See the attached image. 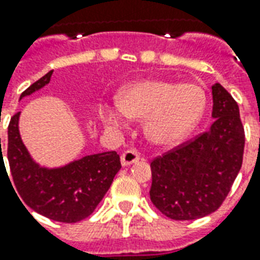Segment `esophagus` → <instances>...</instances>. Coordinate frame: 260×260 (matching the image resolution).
I'll return each instance as SVG.
<instances>
[{
	"mask_svg": "<svg viewBox=\"0 0 260 260\" xmlns=\"http://www.w3.org/2000/svg\"><path fill=\"white\" fill-rule=\"evenodd\" d=\"M140 159V155L138 151L135 150H126L124 151L122 154H121V164L124 165V167H128L131 164H135Z\"/></svg>",
	"mask_w": 260,
	"mask_h": 260,
	"instance_id": "34e87169",
	"label": "esophagus"
}]
</instances>
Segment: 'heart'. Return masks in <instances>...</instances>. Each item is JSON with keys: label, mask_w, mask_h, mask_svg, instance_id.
I'll list each match as a JSON object with an SVG mask.
<instances>
[{"label": "heart", "mask_w": 260, "mask_h": 260, "mask_svg": "<svg viewBox=\"0 0 260 260\" xmlns=\"http://www.w3.org/2000/svg\"><path fill=\"white\" fill-rule=\"evenodd\" d=\"M118 107H107L103 120L122 126L125 117L145 120L143 134L155 146H171L183 140L199 125L207 98L203 88L165 80H143L126 86L117 96Z\"/></svg>", "instance_id": "b5f03b06"}]
</instances>
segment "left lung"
<instances>
[{
	"instance_id": "1",
	"label": "left lung",
	"mask_w": 260,
	"mask_h": 260,
	"mask_svg": "<svg viewBox=\"0 0 260 260\" xmlns=\"http://www.w3.org/2000/svg\"><path fill=\"white\" fill-rule=\"evenodd\" d=\"M212 101L211 128L150 164L151 203L175 220L215 212L243 165L245 135L238 105L218 82L212 85Z\"/></svg>"
}]
</instances>
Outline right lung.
<instances>
[{
  "instance_id": "add662e5",
  "label": "right lung",
  "mask_w": 260,
  "mask_h": 260,
  "mask_svg": "<svg viewBox=\"0 0 260 260\" xmlns=\"http://www.w3.org/2000/svg\"><path fill=\"white\" fill-rule=\"evenodd\" d=\"M53 70L28 86L20 99L48 85ZM19 118L20 113H16L8 126V161L15 187L24 204L56 222L76 223L88 218L120 171V155L115 151H106L73 159L56 168L42 167L34 161L23 143ZM3 158L1 155V165Z\"/></svg>"
}]
</instances>
